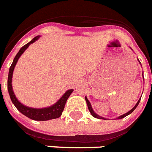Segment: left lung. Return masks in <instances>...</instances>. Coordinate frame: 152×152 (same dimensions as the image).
Returning a JSON list of instances; mask_svg holds the SVG:
<instances>
[{"label": "left lung", "instance_id": "obj_1", "mask_svg": "<svg viewBox=\"0 0 152 152\" xmlns=\"http://www.w3.org/2000/svg\"><path fill=\"white\" fill-rule=\"evenodd\" d=\"M85 99H86V103H87V105H88V110H89V111H90L91 115H93V117L96 118H99V119H105V118H104L100 117V116H99V115H96V113L94 112V111H93V108H92V106H91V104H90V102L88 101V99H87V97L86 96V98H85ZM140 101V99L139 100H138V102H137V104H136L135 106H134V107H133V109H131V110H129V112L126 113V114H124V115H121L120 117L118 118V119H121V118H125V117H126V116H127V115H128L131 114V113L133 112V110H134L136 108H137V107L138 106V104H139Z\"/></svg>", "mask_w": 152, "mask_h": 152}]
</instances>
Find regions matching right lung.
<instances>
[{
	"instance_id": "add662e5",
	"label": "right lung",
	"mask_w": 152,
	"mask_h": 152,
	"mask_svg": "<svg viewBox=\"0 0 152 152\" xmlns=\"http://www.w3.org/2000/svg\"><path fill=\"white\" fill-rule=\"evenodd\" d=\"M38 38H39V36H37L34 38H33L29 43H27L26 45L23 46L20 48V50L19 51V53H17V55L14 58V60H13L12 64L11 65L10 68H9V72H8V93H9V96H10L11 100H12L13 104L15 106V107L22 114H23L25 116L30 118H31L33 120H36V121H47V120L58 118L61 116L62 112L64 110V106L66 104V100H67L68 97L70 96V94L74 91L73 89H70V90L66 91V93L64 94V96L59 99V101L56 103L53 106L49 107H45V108L36 109L24 106L23 104H22L20 102L18 101V99H16V97L15 96L14 92L12 90V78L13 70H14L15 66L18 59L20 57V56L24 53V51L26 50V48L29 47L30 44L34 43Z\"/></svg>"
}]
</instances>
